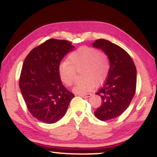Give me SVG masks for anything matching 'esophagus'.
<instances>
[{
	"instance_id": "esophagus-1",
	"label": "esophagus",
	"mask_w": 157,
	"mask_h": 157,
	"mask_svg": "<svg viewBox=\"0 0 157 157\" xmlns=\"http://www.w3.org/2000/svg\"><path fill=\"white\" fill-rule=\"evenodd\" d=\"M78 96H81V97H83V98H87V97H90V96H92V94H91V93H87V94H78Z\"/></svg>"
}]
</instances>
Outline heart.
<instances>
[{
    "label": "heart",
    "instance_id": "b5f03b06",
    "mask_svg": "<svg viewBox=\"0 0 157 157\" xmlns=\"http://www.w3.org/2000/svg\"><path fill=\"white\" fill-rule=\"evenodd\" d=\"M110 59L106 52L93 47H83L74 51L67 58V62L59 64L58 73L61 82L67 86H72L76 78V72H81L82 80L78 82L73 91L85 94L95 86L101 85L108 76Z\"/></svg>",
    "mask_w": 157,
    "mask_h": 157
}]
</instances>
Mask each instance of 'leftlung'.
Returning <instances> with one entry per match:
<instances>
[{
    "label": "left lung",
    "mask_w": 157,
    "mask_h": 157,
    "mask_svg": "<svg viewBox=\"0 0 157 157\" xmlns=\"http://www.w3.org/2000/svg\"><path fill=\"white\" fill-rule=\"evenodd\" d=\"M93 46L101 49L110 59V69L105 84L96 94L101 104L94 112L101 121L121 115L133 99L136 87V69L133 59L121 47L105 39H98Z\"/></svg>",
    "instance_id": "1"
}]
</instances>
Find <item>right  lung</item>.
<instances>
[{
	"instance_id": "1",
	"label": "right lung",
	"mask_w": 157,
	"mask_h": 157,
	"mask_svg": "<svg viewBox=\"0 0 157 157\" xmlns=\"http://www.w3.org/2000/svg\"><path fill=\"white\" fill-rule=\"evenodd\" d=\"M73 48L69 40L50 38L33 49L24 60L19 87L26 107L38 120L47 124L59 121L75 96L58 73L61 61Z\"/></svg>"
}]
</instances>
